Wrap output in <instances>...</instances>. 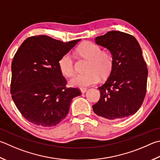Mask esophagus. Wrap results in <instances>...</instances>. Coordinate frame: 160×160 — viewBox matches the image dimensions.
Returning <instances> with one entry per match:
<instances>
[{"instance_id": "esophagus-1", "label": "esophagus", "mask_w": 160, "mask_h": 160, "mask_svg": "<svg viewBox=\"0 0 160 160\" xmlns=\"http://www.w3.org/2000/svg\"><path fill=\"white\" fill-rule=\"evenodd\" d=\"M80 91L82 93H85L87 92V88H80Z\"/></svg>"}]
</instances>
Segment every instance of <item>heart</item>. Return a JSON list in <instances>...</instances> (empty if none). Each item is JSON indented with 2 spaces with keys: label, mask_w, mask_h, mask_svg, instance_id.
<instances>
[{
  "label": "heart",
  "mask_w": 160,
  "mask_h": 160,
  "mask_svg": "<svg viewBox=\"0 0 160 160\" xmlns=\"http://www.w3.org/2000/svg\"><path fill=\"white\" fill-rule=\"evenodd\" d=\"M81 57L89 60L85 74H76L69 81L70 85L77 88H85L97 83L100 77L107 78L112 71L113 59L112 55L94 43H82L78 50ZM59 67L66 77H71L75 72L73 58L70 53H66L60 58Z\"/></svg>",
  "instance_id": "1"
}]
</instances>
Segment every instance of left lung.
<instances>
[{
	"label": "left lung",
	"mask_w": 160,
	"mask_h": 160,
	"mask_svg": "<svg viewBox=\"0 0 160 160\" xmlns=\"http://www.w3.org/2000/svg\"><path fill=\"white\" fill-rule=\"evenodd\" d=\"M95 42L110 52L113 64L106 82L98 88L101 97L93 110L112 120L135 114L146 96L148 74L140 45L132 35L117 31L97 37Z\"/></svg>",
	"instance_id": "1"
}]
</instances>
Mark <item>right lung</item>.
I'll return each instance as SVG.
<instances>
[{
  "label": "right lung",
  "instance_id": "obj_1",
  "mask_svg": "<svg viewBox=\"0 0 160 160\" xmlns=\"http://www.w3.org/2000/svg\"><path fill=\"white\" fill-rule=\"evenodd\" d=\"M80 39L63 42L47 36L26 39L12 62L10 92L23 117L38 126L53 127L68 113L72 98L81 95L66 88L59 61Z\"/></svg>",
  "mask_w": 160,
  "mask_h": 160
}]
</instances>
